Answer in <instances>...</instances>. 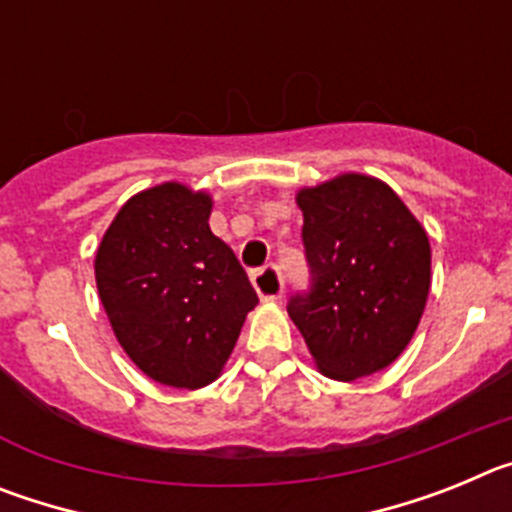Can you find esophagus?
Returning <instances> with one entry per match:
<instances>
[{
  "mask_svg": "<svg viewBox=\"0 0 512 512\" xmlns=\"http://www.w3.org/2000/svg\"><path fill=\"white\" fill-rule=\"evenodd\" d=\"M251 282H253V289L259 292V297L264 302L279 300V295H282V289H284L282 274H279L277 266H264V269L253 271Z\"/></svg>",
  "mask_w": 512,
  "mask_h": 512,
  "instance_id": "34e87169",
  "label": "esophagus"
}]
</instances>
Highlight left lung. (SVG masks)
Listing matches in <instances>:
<instances>
[{
    "label": "left lung",
    "mask_w": 512,
    "mask_h": 512,
    "mask_svg": "<svg viewBox=\"0 0 512 512\" xmlns=\"http://www.w3.org/2000/svg\"><path fill=\"white\" fill-rule=\"evenodd\" d=\"M310 295L289 300L318 372L354 382L405 351L431 289V243L390 184L338 174L297 192Z\"/></svg>",
    "instance_id": "1"
}]
</instances>
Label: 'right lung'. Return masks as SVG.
<instances>
[{"mask_svg": "<svg viewBox=\"0 0 512 512\" xmlns=\"http://www.w3.org/2000/svg\"><path fill=\"white\" fill-rule=\"evenodd\" d=\"M210 212L205 189H143L120 207L94 259L99 300L125 354L176 390L223 374L259 305L235 253L210 230Z\"/></svg>", "mask_w": 512, "mask_h": 512, "instance_id": "add662e5", "label": "right lung"}]
</instances>
